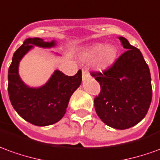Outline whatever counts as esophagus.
I'll list each match as a JSON object with an SVG mask.
<instances>
[{
  "instance_id": "34e87169",
  "label": "esophagus",
  "mask_w": 160,
  "mask_h": 160,
  "mask_svg": "<svg viewBox=\"0 0 160 160\" xmlns=\"http://www.w3.org/2000/svg\"><path fill=\"white\" fill-rule=\"evenodd\" d=\"M89 77H90V74L88 73V70L82 69V78H83V80H86V79H88Z\"/></svg>"
}]
</instances>
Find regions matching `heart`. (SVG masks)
Segmentation results:
<instances>
[{"mask_svg":"<svg viewBox=\"0 0 160 160\" xmlns=\"http://www.w3.org/2000/svg\"><path fill=\"white\" fill-rule=\"evenodd\" d=\"M117 55V49L113 46H106L97 43L89 47L84 53V58L88 61L94 60L95 68L98 70H105L113 64Z\"/></svg>","mask_w":160,"mask_h":160,"instance_id":"heart-1","label":"heart"}]
</instances>
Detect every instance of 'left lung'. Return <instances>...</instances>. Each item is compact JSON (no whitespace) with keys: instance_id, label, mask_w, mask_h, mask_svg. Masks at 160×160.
Segmentation results:
<instances>
[{"instance_id":"obj_1","label":"left lung","mask_w":160,"mask_h":160,"mask_svg":"<svg viewBox=\"0 0 160 160\" xmlns=\"http://www.w3.org/2000/svg\"><path fill=\"white\" fill-rule=\"evenodd\" d=\"M125 53L103 72H92L100 85L94 98L97 114L106 125L124 130L140 122L152 97L151 73L141 52L126 38L119 37Z\"/></svg>"}]
</instances>
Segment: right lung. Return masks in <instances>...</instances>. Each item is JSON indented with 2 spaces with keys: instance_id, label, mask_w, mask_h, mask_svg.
<instances>
[{
  "instance_id": "obj_1",
  "label": "right lung",
  "mask_w": 160,
  "mask_h": 160,
  "mask_svg": "<svg viewBox=\"0 0 160 160\" xmlns=\"http://www.w3.org/2000/svg\"><path fill=\"white\" fill-rule=\"evenodd\" d=\"M52 48L55 41L46 42L41 38H28L14 52L8 68V91L14 110L22 118L34 126L46 127L58 122L67 112L70 97L80 87L82 74L79 70L75 75L68 76L55 70L47 83L41 88L28 87L18 72L22 57L33 48Z\"/></svg>"
}]
</instances>
